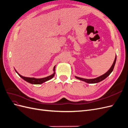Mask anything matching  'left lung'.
<instances>
[{"label": "left lung", "instance_id": "1", "mask_svg": "<svg viewBox=\"0 0 128 128\" xmlns=\"http://www.w3.org/2000/svg\"><path fill=\"white\" fill-rule=\"evenodd\" d=\"M116 60V56H115V58L114 62H113V64H112V66L110 68L109 70H108L105 74H104V75L100 76L99 77H96V78H94V79H86V78H80V77H77V76H75V77L77 79H78L80 80H82V81H84V82H86L88 83H90V84L96 83L101 82V81L104 80L106 78V77H107L108 76H109L110 74V73L112 72H113L114 68V66H115V64Z\"/></svg>", "mask_w": 128, "mask_h": 128}]
</instances>
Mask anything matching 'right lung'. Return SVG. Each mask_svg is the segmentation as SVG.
Wrapping results in <instances>:
<instances>
[{
  "instance_id": "add662e5",
  "label": "right lung",
  "mask_w": 128,
  "mask_h": 128,
  "mask_svg": "<svg viewBox=\"0 0 128 128\" xmlns=\"http://www.w3.org/2000/svg\"><path fill=\"white\" fill-rule=\"evenodd\" d=\"M55 68H56V66L53 68L54 73L53 74H52L50 76H48V77H44V78H34V77H26L23 76L21 75L20 74H19L17 72V71L15 70H15L17 72L18 74L20 76L22 79H24V80H26V82H28L29 83H31V84H40L44 83V82H46V81H48L53 78L54 76L55 73H56L55 72Z\"/></svg>"
}]
</instances>
